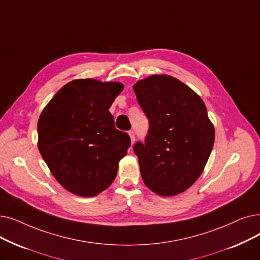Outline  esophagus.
Returning a JSON list of instances; mask_svg holds the SVG:
<instances>
[{
	"instance_id": "obj_1",
	"label": "esophagus",
	"mask_w": 260,
	"mask_h": 260,
	"mask_svg": "<svg viewBox=\"0 0 260 260\" xmlns=\"http://www.w3.org/2000/svg\"><path fill=\"white\" fill-rule=\"evenodd\" d=\"M129 137H131V143L134 144L135 140H136V135H135V132L134 131H129Z\"/></svg>"
}]
</instances>
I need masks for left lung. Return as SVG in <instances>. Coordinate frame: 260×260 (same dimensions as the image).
<instances>
[{
    "mask_svg": "<svg viewBox=\"0 0 260 260\" xmlns=\"http://www.w3.org/2000/svg\"><path fill=\"white\" fill-rule=\"evenodd\" d=\"M149 120L144 142L134 144L145 186L175 196L203 172L214 142V128L202 99L167 75H151L133 87Z\"/></svg>",
    "mask_w": 260,
    "mask_h": 260,
    "instance_id": "left-lung-1",
    "label": "left lung"
}]
</instances>
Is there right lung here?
<instances>
[{"label":"right lung","mask_w":260,"mask_h":260,"mask_svg":"<svg viewBox=\"0 0 260 260\" xmlns=\"http://www.w3.org/2000/svg\"><path fill=\"white\" fill-rule=\"evenodd\" d=\"M122 89L120 83L75 80L41 112L39 152L57 182L74 194L94 197L107 189L131 146L128 134L115 127L108 110Z\"/></svg>","instance_id":"add662e5"}]
</instances>
